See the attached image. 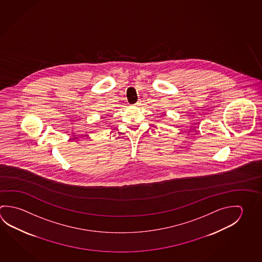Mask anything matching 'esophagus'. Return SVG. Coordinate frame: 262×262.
Listing matches in <instances>:
<instances>
[{
	"instance_id": "obj_1",
	"label": "esophagus",
	"mask_w": 262,
	"mask_h": 262,
	"mask_svg": "<svg viewBox=\"0 0 262 262\" xmlns=\"http://www.w3.org/2000/svg\"><path fill=\"white\" fill-rule=\"evenodd\" d=\"M140 105H141V101L136 102V103L134 104V106H139Z\"/></svg>"
}]
</instances>
